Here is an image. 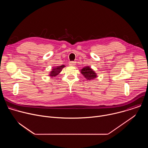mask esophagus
Instances as JSON below:
<instances>
[{"instance_id": "obj_1", "label": "esophagus", "mask_w": 148, "mask_h": 148, "mask_svg": "<svg viewBox=\"0 0 148 148\" xmlns=\"http://www.w3.org/2000/svg\"><path fill=\"white\" fill-rule=\"evenodd\" d=\"M75 63H76L75 61H70L69 62V65L73 66H74L75 64Z\"/></svg>"}]
</instances>
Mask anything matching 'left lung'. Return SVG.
Here are the masks:
<instances>
[{"instance_id": "obj_1", "label": "left lung", "mask_w": 148, "mask_h": 148, "mask_svg": "<svg viewBox=\"0 0 148 148\" xmlns=\"http://www.w3.org/2000/svg\"><path fill=\"white\" fill-rule=\"evenodd\" d=\"M81 73L88 80H93L97 77L95 72L89 66H86L81 70Z\"/></svg>"}]
</instances>
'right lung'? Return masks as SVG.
<instances>
[{"label": "right lung", "instance_id": "right-lung-1", "mask_svg": "<svg viewBox=\"0 0 148 148\" xmlns=\"http://www.w3.org/2000/svg\"><path fill=\"white\" fill-rule=\"evenodd\" d=\"M64 67H65V66L62 65V66H57L55 67H53V69H52V71L50 73V76L51 77L56 76L61 72L62 69Z\"/></svg>", "mask_w": 148, "mask_h": 148}]
</instances>
